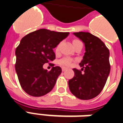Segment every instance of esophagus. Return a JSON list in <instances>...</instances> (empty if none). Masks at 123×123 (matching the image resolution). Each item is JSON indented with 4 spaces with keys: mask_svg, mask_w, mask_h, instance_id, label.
Here are the masks:
<instances>
[{
    "mask_svg": "<svg viewBox=\"0 0 123 123\" xmlns=\"http://www.w3.org/2000/svg\"><path fill=\"white\" fill-rule=\"evenodd\" d=\"M66 69H67V68H66V67H62V70L63 71V72L66 70Z\"/></svg>",
    "mask_w": 123,
    "mask_h": 123,
    "instance_id": "34e87169",
    "label": "esophagus"
}]
</instances>
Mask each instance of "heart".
<instances>
[{
  "mask_svg": "<svg viewBox=\"0 0 123 123\" xmlns=\"http://www.w3.org/2000/svg\"><path fill=\"white\" fill-rule=\"evenodd\" d=\"M80 41L77 40V39H74L72 41V43H73L74 46H75L78 42H80ZM59 45H58L55 48V51H59ZM72 59L70 58V57H64V58H62L61 59L60 61H59V64H61V65H63V66H70L71 64H72Z\"/></svg>",
  "mask_w": 123,
  "mask_h": 123,
  "instance_id": "obj_1",
  "label": "heart"
}]
</instances>
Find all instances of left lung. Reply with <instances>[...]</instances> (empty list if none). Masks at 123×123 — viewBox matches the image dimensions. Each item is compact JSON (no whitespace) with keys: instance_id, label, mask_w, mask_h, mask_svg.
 I'll use <instances>...</instances> for the list:
<instances>
[{"instance_id":"obj_1","label":"left lung","mask_w":123,"mask_h":123,"mask_svg":"<svg viewBox=\"0 0 123 123\" xmlns=\"http://www.w3.org/2000/svg\"><path fill=\"white\" fill-rule=\"evenodd\" d=\"M74 34L83 42L85 53L80 63L82 68L73 69L74 76L68 81L69 89L78 98L90 100L100 93L106 83L110 72V51L100 39L89 32Z\"/></svg>"}]
</instances>
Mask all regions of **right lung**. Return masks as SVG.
I'll return each mask as SVG.
<instances>
[{
  "label": "right lung",
  "instance_id": "right-lung-1",
  "mask_svg": "<svg viewBox=\"0 0 123 123\" xmlns=\"http://www.w3.org/2000/svg\"><path fill=\"white\" fill-rule=\"evenodd\" d=\"M69 32L39 29L24 36L15 49V68L21 87L32 96H42L54 87L61 74L60 66H53L50 71L43 68V64L55 59L53 48Z\"/></svg>",
  "mask_w": 123,
  "mask_h": 123
}]
</instances>
